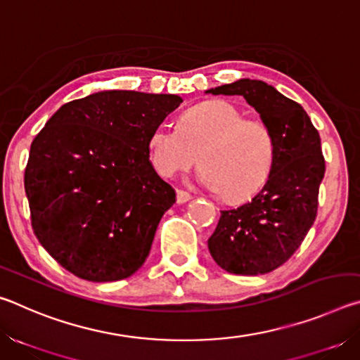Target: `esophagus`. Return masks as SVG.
<instances>
[{"instance_id": "1", "label": "esophagus", "mask_w": 360, "mask_h": 360, "mask_svg": "<svg viewBox=\"0 0 360 360\" xmlns=\"http://www.w3.org/2000/svg\"><path fill=\"white\" fill-rule=\"evenodd\" d=\"M176 198H178L179 205H184L188 202V200H192V195L186 191H178L176 192Z\"/></svg>"}]
</instances>
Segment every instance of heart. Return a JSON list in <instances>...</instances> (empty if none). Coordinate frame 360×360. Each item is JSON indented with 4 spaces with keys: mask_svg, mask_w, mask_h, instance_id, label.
<instances>
[{
    "mask_svg": "<svg viewBox=\"0 0 360 360\" xmlns=\"http://www.w3.org/2000/svg\"><path fill=\"white\" fill-rule=\"evenodd\" d=\"M149 158L163 178H174L198 163L200 181L230 203L243 202L265 184L276 143L262 120L245 119L231 103L214 100L182 115L181 127L163 120L150 131Z\"/></svg>",
    "mask_w": 360,
    "mask_h": 360,
    "instance_id": "obj_1",
    "label": "heart"
}]
</instances>
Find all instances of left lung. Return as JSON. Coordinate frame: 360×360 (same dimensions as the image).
<instances>
[{
    "instance_id": "left-lung-1",
    "label": "left lung",
    "mask_w": 360,
    "mask_h": 360,
    "mask_svg": "<svg viewBox=\"0 0 360 360\" xmlns=\"http://www.w3.org/2000/svg\"><path fill=\"white\" fill-rule=\"evenodd\" d=\"M205 94L241 95L275 136V162L264 187L248 203L221 211L208 240L225 271L265 275L297 251L316 219L326 173L319 133L298 103L264 81L238 79Z\"/></svg>"
}]
</instances>
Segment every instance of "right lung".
Masks as SVG:
<instances>
[{"mask_svg":"<svg viewBox=\"0 0 360 360\" xmlns=\"http://www.w3.org/2000/svg\"><path fill=\"white\" fill-rule=\"evenodd\" d=\"M181 103L172 94L103 90L66 103L33 139L25 192L34 235L72 275L119 281L148 259L176 202L148 141Z\"/></svg>","mask_w":360,"mask_h":360,"instance_id":"right-lung-1","label":"right lung"}]
</instances>
